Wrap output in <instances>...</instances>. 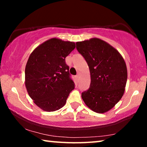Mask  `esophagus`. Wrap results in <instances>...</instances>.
Returning <instances> with one entry per match:
<instances>
[{"mask_svg": "<svg viewBox=\"0 0 147 147\" xmlns=\"http://www.w3.org/2000/svg\"><path fill=\"white\" fill-rule=\"evenodd\" d=\"M76 78L77 80L79 79V75H78V74H77V75L76 76Z\"/></svg>", "mask_w": 147, "mask_h": 147, "instance_id": "34e87169", "label": "esophagus"}]
</instances>
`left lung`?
Masks as SVG:
<instances>
[{
  "label": "left lung",
  "instance_id": "obj_1",
  "mask_svg": "<svg viewBox=\"0 0 147 147\" xmlns=\"http://www.w3.org/2000/svg\"><path fill=\"white\" fill-rule=\"evenodd\" d=\"M76 49L88 63L91 84L82 93L86 105L96 113L112 109L123 96L127 81V67L117 50L96 38L76 42Z\"/></svg>",
  "mask_w": 147,
  "mask_h": 147
}]
</instances>
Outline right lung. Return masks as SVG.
<instances>
[{"mask_svg":"<svg viewBox=\"0 0 147 147\" xmlns=\"http://www.w3.org/2000/svg\"><path fill=\"white\" fill-rule=\"evenodd\" d=\"M75 43L54 38L39 45L30 55L25 67V86L34 102L43 111L61 108L74 89L65 58Z\"/></svg>","mask_w":147,"mask_h":147,"instance_id":"right-lung-1","label":"right lung"}]
</instances>
